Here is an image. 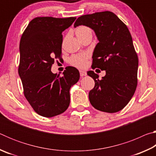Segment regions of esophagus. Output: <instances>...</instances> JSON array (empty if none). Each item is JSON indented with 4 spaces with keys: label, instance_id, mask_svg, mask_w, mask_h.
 Listing matches in <instances>:
<instances>
[{
    "label": "esophagus",
    "instance_id": "1",
    "mask_svg": "<svg viewBox=\"0 0 156 156\" xmlns=\"http://www.w3.org/2000/svg\"><path fill=\"white\" fill-rule=\"evenodd\" d=\"M80 75L81 77H83V76H87V72L83 70H80Z\"/></svg>",
    "mask_w": 156,
    "mask_h": 156
}]
</instances>
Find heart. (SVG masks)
Wrapping results in <instances>:
<instances>
[{
	"label": "heart",
	"instance_id": "obj_1",
	"mask_svg": "<svg viewBox=\"0 0 156 156\" xmlns=\"http://www.w3.org/2000/svg\"><path fill=\"white\" fill-rule=\"evenodd\" d=\"M89 34H92V30L89 27H87V26H79L76 30V34L78 38H80L81 37ZM88 57L89 55L86 54V53L76 54L70 58L69 61L71 64L76 66V67L84 68L86 67L87 64Z\"/></svg>",
	"mask_w": 156,
	"mask_h": 156
}]
</instances>
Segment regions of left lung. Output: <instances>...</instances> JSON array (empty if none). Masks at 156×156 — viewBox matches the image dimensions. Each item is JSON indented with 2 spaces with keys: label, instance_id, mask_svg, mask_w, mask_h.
I'll return each instance as SVG.
<instances>
[{
  "label": "left lung",
  "instance_id": "obj_1",
  "mask_svg": "<svg viewBox=\"0 0 156 156\" xmlns=\"http://www.w3.org/2000/svg\"><path fill=\"white\" fill-rule=\"evenodd\" d=\"M85 25L94 31L99 43L93 52L92 68L105 70L101 80L87 72L95 86L89 98L95 109L107 113L122 110L130 101L138 84V58L127 27L112 12L81 16L74 27Z\"/></svg>",
  "mask_w": 156,
  "mask_h": 156
}]
</instances>
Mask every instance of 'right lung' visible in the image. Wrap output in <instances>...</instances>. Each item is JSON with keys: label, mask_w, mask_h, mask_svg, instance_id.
<instances>
[{"label": "right lung", "mask_w": 156, "mask_h": 156, "mask_svg": "<svg viewBox=\"0 0 156 156\" xmlns=\"http://www.w3.org/2000/svg\"><path fill=\"white\" fill-rule=\"evenodd\" d=\"M76 17H37L29 23L20 42L18 74L24 95L34 110L43 117L61 114L70 103L69 90L80 78L73 67L62 76L51 71L54 60H62V33Z\"/></svg>", "instance_id": "right-lung-1"}]
</instances>
